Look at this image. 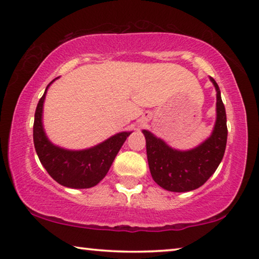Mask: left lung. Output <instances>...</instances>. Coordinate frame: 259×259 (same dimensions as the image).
Returning <instances> with one entry per match:
<instances>
[{"mask_svg":"<svg viewBox=\"0 0 259 259\" xmlns=\"http://www.w3.org/2000/svg\"><path fill=\"white\" fill-rule=\"evenodd\" d=\"M210 80L217 92V116L211 136L200 145L192 150H176L150 131L143 130L152 178L171 192H187L200 187L215 172L224 157L228 140L225 107L217 82L213 77Z\"/></svg>","mask_w":259,"mask_h":259,"instance_id":"8db88e82","label":"left lung"}]
</instances>
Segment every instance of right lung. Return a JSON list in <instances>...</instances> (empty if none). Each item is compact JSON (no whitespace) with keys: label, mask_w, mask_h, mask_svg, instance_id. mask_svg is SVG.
Returning a JSON list of instances; mask_svg holds the SVG:
<instances>
[{"label":"right lung","mask_w":259,"mask_h":259,"mask_svg":"<svg viewBox=\"0 0 259 259\" xmlns=\"http://www.w3.org/2000/svg\"><path fill=\"white\" fill-rule=\"evenodd\" d=\"M58 79V77H56ZM54 79L46 88L35 111L33 138L41 164L55 182L70 189H90L101 182L132 132H120L86 150H67L48 139L44 128L42 114L46 94Z\"/></svg>","instance_id":"right-lung-1"}]
</instances>
